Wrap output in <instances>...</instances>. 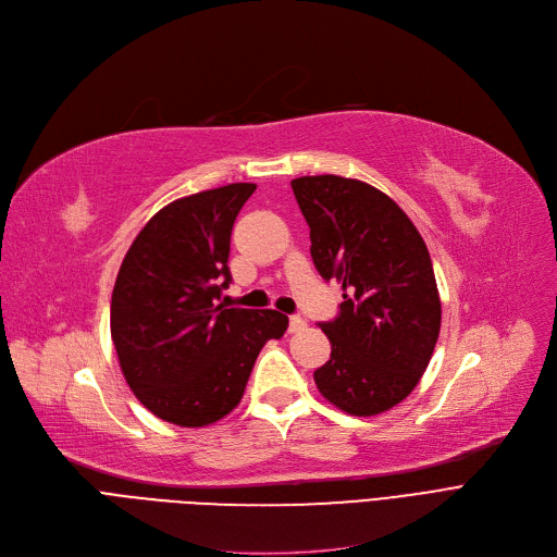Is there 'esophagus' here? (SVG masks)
Segmentation results:
<instances>
[{"label": "esophagus", "instance_id": "obj_1", "mask_svg": "<svg viewBox=\"0 0 557 557\" xmlns=\"http://www.w3.org/2000/svg\"><path fill=\"white\" fill-rule=\"evenodd\" d=\"M305 327H307V323H305L302 315H290V318H288V332H290V334H298V332H302Z\"/></svg>", "mask_w": 557, "mask_h": 557}]
</instances>
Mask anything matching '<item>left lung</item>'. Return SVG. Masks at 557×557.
I'll use <instances>...</instances> for the list:
<instances>
[{
	"instance_id": "left-lung-1",
	"label": "left lung",
	"mask_w": 557,
	"mask_h": 557,
	"mask_svg": "<svg viewBox=\"0 0 557 557\" xmlns=\"http://www.w3.org/2000/svg\"><path fill=\"white\" fill-rule=\"evenodd\" d=\"M309 223L311 259L343 284L341 311L318 323L332 343L315 386L341 411L384 413L411 395L441 334L431 257L399 205L368 183L341 175L290 181Z\"/></svg>"
}]
</instances>
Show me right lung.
Instances as JSON below:
<instances>
[{
	"instance_id": "right-lung-1",
	"label": "right lung",
	"mask_w": 557,
	"mask_h": 557,
	"mask_svg": "<svg viewBox=\"0 0 557 557\" xmlns=\"http://www.w3.org/2000/svg\"><path fill=\"white\" fill-rule=\"evenodd\" d=\"M257 185L232 183L162 208L116 275L110 334L135 397L178 426L225 418L244 397L261 347L282 338L275 309H227L230 234Z\"/></svg>"
}]
</instances>
